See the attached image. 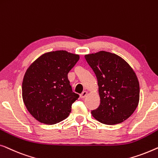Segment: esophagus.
<instances>
[{"instance_id": "obj_1", "label": "esophagus", "mask_w": 158, "mask_h": 158, "mask_svg": "<svg viewBox=\"0 0 158 158\" xmlns=\"http://www.w3.org/2000/svg\"><path fill=\"white\" fill-rule=\"evenodd\" d=\"M87 94H88V92H86V91H84V92H82L81 94H80V97H81V98H84V97L87 95Z\"/></svg>"}]
</instances>
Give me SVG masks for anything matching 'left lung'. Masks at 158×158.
<instances>
[{
    "label": "left lung",
    "instance_id": "8db88e82",
    "mask_svg": "<svg viewBox=\"0 0 158 158\" xmlns=\"http://www.w3.org/2000/svg\"><path fill=\"white\" fill-rule=\"evenodd\" d=\"M84 57L96 74L100 97L92 116L105 124L123 123L139 104V84L135 71L123 58L110 52L101 51Z\"/></svg>",
    "mask_w": 158,
    "mask_h": 158
}]
</instances>
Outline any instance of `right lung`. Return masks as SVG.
<instances>
[{
    "label": "right lung",
    "mask_w": 158,
    "mask_h": 158,
    "mask_svg": "<svg viewBox=\"0 0 158 158\" xmlns=\"http://www.w3.org/2000/svg\"><path fill=\"white\" fill-rule=\"evenodd\" d=\"M79 55L60 50L45 53L27 69L22 83V97L26 109L40 123L54 124L69 115L79 98L72 92L68 73Z\"/></svg>",
    "instance_id": "1"
}]
</instances>
